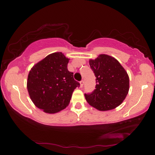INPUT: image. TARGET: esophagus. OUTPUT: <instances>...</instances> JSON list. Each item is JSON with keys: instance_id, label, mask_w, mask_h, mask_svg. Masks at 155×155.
I'll return each mask as SVG.
<instances>
[{"instance_id": "1", "label": "esophagus", "mask_w": 155, "mask_h": 155, "mask_svg": "<svg viewBox=\"0 0 155 155\" xmlns=\"http://www.w3.org/2000/svg\"><path fill=\"white\" fill-rule=\"evenodd\" d=\"M83 83H84V81H80V87H83Z\"/></svg>"}]
</instances>
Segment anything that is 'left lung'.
I'll return each mask as SVG.
<instances>
[{
  "label": "left lung",
  "mask_w": 155,
  "mask_h": 155,
  "mask_svg": "<svg viewBox=\"0 0 155 155\" xmlns=\"http://www.w3.org/2000/svg\"><path fill=\"white\" fill-rule=\"evenodd\" d=\"M90 65L96 76V89L85 94L87 103L101 111H109L122 103L129 90V77L116 59L105 54L90 59Z\"/></svg>",
  "instance_id": "8db88e82"
}]
</instances>
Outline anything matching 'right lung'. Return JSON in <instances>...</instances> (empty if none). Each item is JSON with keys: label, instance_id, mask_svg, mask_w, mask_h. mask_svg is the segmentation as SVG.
<instances>
[{"label": "right lung", "instance_id": "1", "mask_svg": "<svg viewBox=\"0 0 155 155\" xmlns=\"http://www.w3.org/2000/svg\"><path fill=\"white\" fill-rule=\"evenodd\" d=\"M69 59L62 52L50 54L31 68L27 90L34 104L47 114H56L66 108L80 83L68 70Z\"/></svg>", "mask_w": 155, "mask_h": 155}]
</instances>
